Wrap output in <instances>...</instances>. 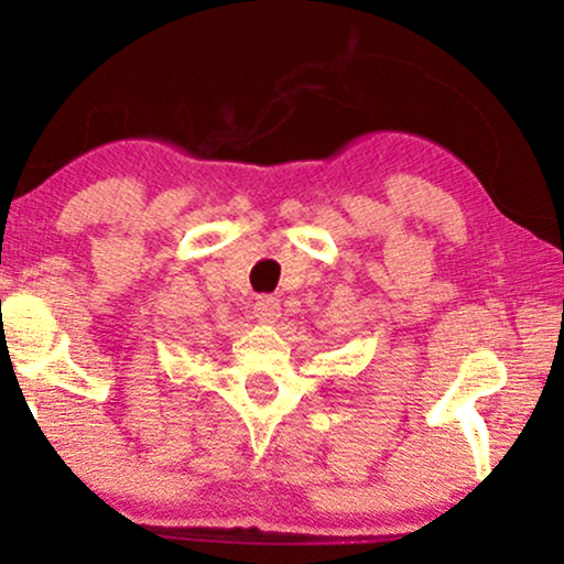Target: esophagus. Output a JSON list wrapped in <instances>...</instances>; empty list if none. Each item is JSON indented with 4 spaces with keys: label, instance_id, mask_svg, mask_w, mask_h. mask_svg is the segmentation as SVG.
Wrapping results in <instances>:
<instances>
[{
    "label": "esophagus",
    "instance_id": "obj_1",
    "mask_svg": "<svg viewBox=\"0 0 564 564\" xmlns=\"http://www.w3.org/2000/svg\"><path fill=\"white\" fill-rule=\"evenodd\" d=\"M280 300L272 297V295H264L257 300V305H253V318H257L259 323H264V326H272V323L280 321Z\"/></svg>",
    "mask_w": 564,
    "mask_h": 564
}]
</instances>
